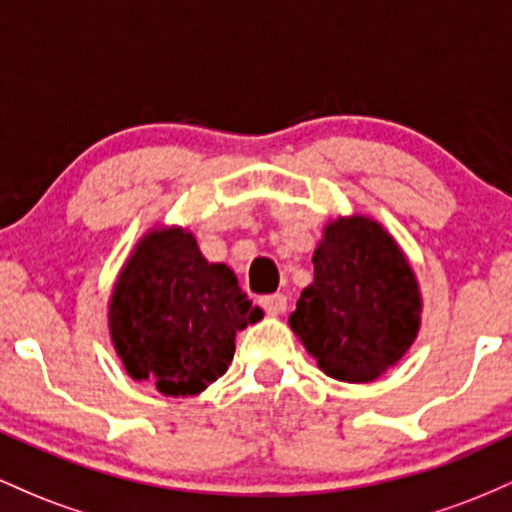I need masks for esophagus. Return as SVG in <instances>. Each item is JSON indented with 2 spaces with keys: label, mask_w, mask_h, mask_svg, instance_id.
Instances as JSON below:
<instances>
[{
  "label": "esophagus",
  "mask_w": 512,
  "mask_h": 512,
  "mask_svg": "<svg viewBox=\"0 0 512 512\" xmlns=\"http://www.w3.org/2000/svg\"><path fill=\"white\" fill-rule=\"evenodd\" d=\"M262 308L267 310L269 315H284L286 313V296L284 293H272V296H264L262 298Z\"/></svg>",
  "instance_id": "1"
}]
</instances>
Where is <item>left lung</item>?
Masks as SVG:
<instances>
[{
    "mask_svg": "<svg viewBox=\"0 0 512 512\" xmlns=\"http://www.w3.org/2000/svg\"><path fill=\"white\" fill-rule=\"evenodd\" d=\"M315 276L289 315L317 368L342 383H373L397 366L421 330L419 279L397 240L373 216L325 223Z\"/></svg>",
    "mask_w": 512,
    "mask_h": 512,
    "instance_id": "1",
    "label": "left lung"
}]
</instances>
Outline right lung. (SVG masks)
I'll return each mask as SVG.
<instances>
[{
	"label": "right lung",
	"mask_w": 512,
	"mask_h": 512,
	"mask_svg": "<svg viewBox=\"0 0 512 512\" xmlns=\"http://www.w3.org/2000/svg\"><path fill=\"white\" fill-rule=\"evenodd\" d=\"M264 317L236 274L209 262L187 226H154L137 240L108 298V332L132 380L192 397L226 373L236 334Z\"/></svg>",
	"instance_id": "obj_1"
}]
</instances>
